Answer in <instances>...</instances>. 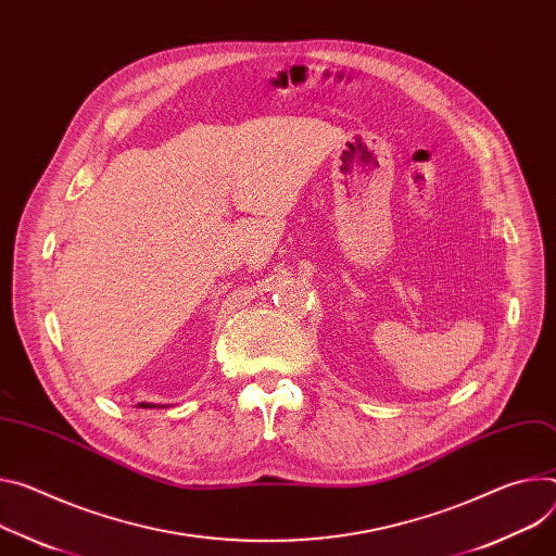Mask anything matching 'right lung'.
<instances>
[{"instance_id":"right-lung-1","label":"right lung","mask_w":556,"mask_h":556,"mask_svg":"<svg viewBox=\"0 0 556 556\" xmlns=\"http://www.w3.org/2000/svg\"><path fill=\"white\" fill-rule=\"evenodd\" d=\"M137 408H160V406H153V403H139Z\"/></svg>"}]
</instances>
